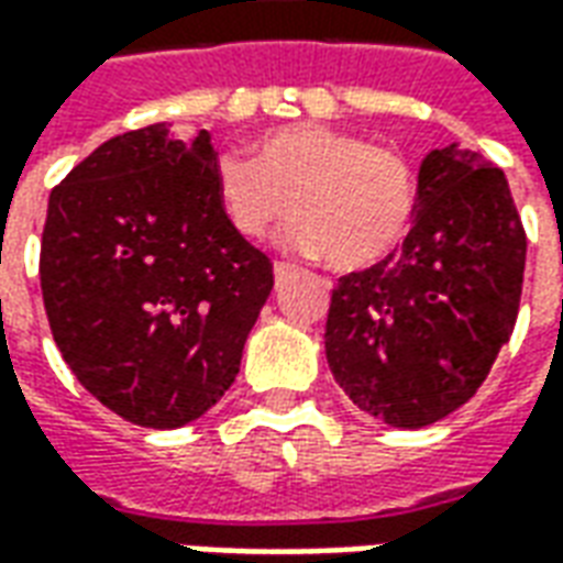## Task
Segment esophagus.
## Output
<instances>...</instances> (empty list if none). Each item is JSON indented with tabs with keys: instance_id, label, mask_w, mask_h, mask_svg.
Returning <instances> with one entry per match:
<instances>
[{
	"instance_id": "obj_1",
	"label": "esophagus",
	"mask_w": 563,
	"mask_h": 563,
	"mask_svg": "<svg viewBox=\"0 0 563 563\" xmlns=\"http://www.w3.org/2000/svg\"><path fill=\"white\" fill-rule=\"evenodd\" d=\"M295 271H298V268H295V265H289V262H274V280H277V283L289 280Z\"/></svg>"
}]
</instances>
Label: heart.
<instances>
[{
	"instance_id": "b5f03b06",
	"label": "heart",
	"mask_w": 563,
	"mask_h": 563,
	"mask_svg": "<svg viewBox=\"0 0 563 563\" xmlns=\"http://www.w3.org/2000/svg\"><path fill=\"white\" fill-rule=\"evenodd\" d=\"M213 189L234 232L262 241L295 217L286 241L325 253L338 271L377 265L401 244L419 210V177L401 150L358 132L298 123L256 141V159L220 153Z\"/></svg>"
}]
</instances>
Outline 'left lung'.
Instances as JSON below:
<instances>
[{"label":"left lung","mask_w":563,"mask_h":563,"mask_svg":"<svg viewBox=\"0 0 563 563\" xmlns=\"http://www.w3.org/2000/svg\"><path fill=\"white\" fill-rule=\"evenodd\" d=\"M525 250L495 162L459 144L431 150L401 250L331 292L325 358L350 401L391 428L471 401L519 317Z\"/></svg>","instance_id":"1"}]
</instances>
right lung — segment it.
<instances>
[{"mask_svg": "<svg viewBox=\"0 0 563 563\" xmlns=\"http://www.w3.org/2000/svg\"><path fill=\"white\" fill-rule=\"evenodd\" d=\"M217 150L165 123L104 141L47 201L42 295L59 353L92 398L141 428L220 401L274 289L271 258L222 217Z\"/></svg>", "mask_w": 563, "mask_h": 563, "instance_id": "1", "label": "right lung"}]
</instances>
